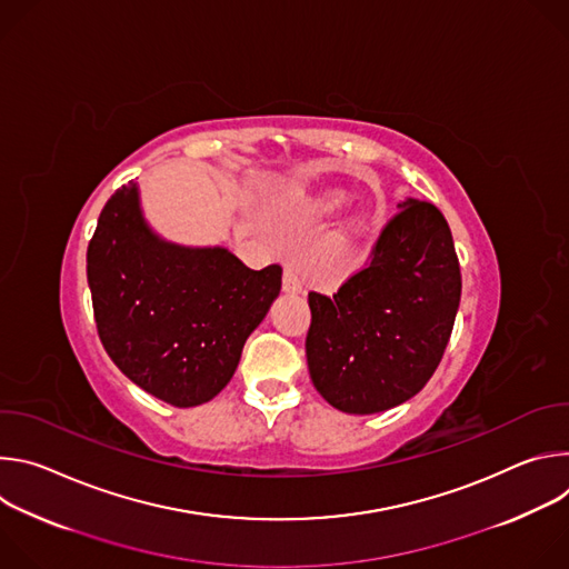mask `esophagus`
<instances>
[{"mask_svg":"<svg viewBox=\"0 0 569 569\" xmlns=\"http://www.w3.org/2000/svg\"><path fill=\"white\" fill-rule=\"evenodd\" d=\"M283 292H288V295L301 292V279H299V274H297V270L292 266H288L283 270Z\"/></svg>","mask_w":569,"mask_h":569,"instance_id":"1","label":"esophagus"}]
</instances>
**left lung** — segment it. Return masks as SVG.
<instances>
[{
    "mask_svg": "<svg viewBox=\"0 0 569 569\" xmlns=\"http://www.w3.org/2000/svg\"><path fill=\"white\" fill-rule=\"evenodd\" d=\"M385 224L371 263L333 295L308 292V371L336 410L376 415L410 400L437 371L461 299L443 213L408 198Z\"/></svg>",
    "mask_w": 569,
    "mask_h": 569,
    "instance_id": "obj_1",
    "label": "left lung"
}]
</instances>
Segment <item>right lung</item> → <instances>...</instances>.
I'll use <instances>...</instances> for the list:
<instances>
[{
	"mask_svg": "<svg viewBox=\"0 0 569 569\" xmlns=\"http://www.w3.org/2000/svg\"><path fill=\"white\" fill-rule=\"evenodd\" d=\"M99 338L143 391L176 408L211 400L281 290V268L250 270L227 248H187L146 222L139 187L103 207L88 248Z\"/></svg>",
	"mask_w": 569,
	"mask_h": 569,
	"instance_id": "1",
	"label": "right lung"
}]
</instances>
